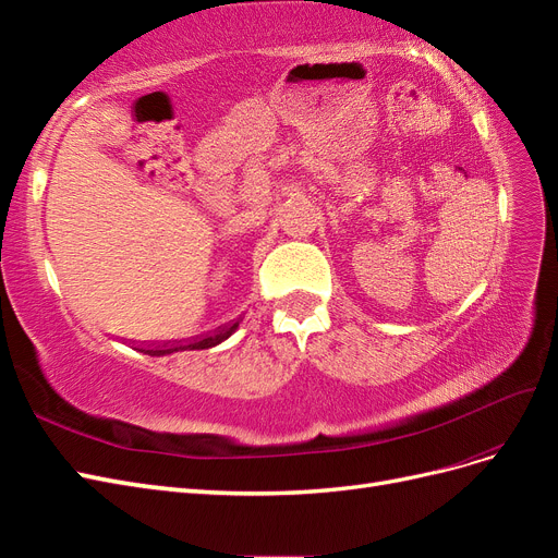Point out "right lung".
<instances>
[{"mask_svg": "<svg viewBox=\"0 0 558 558\" xmlns=\"http://www.w3.org/2000/svg\"><path fill=\"white\" fill-rule=\"evenodd\" d=\"M240 326V318L234 320V324L230 326H223L218 328L209 335H199V337H193V340H185V342H174V344H158V347H146L142 349L144 353H148V356H165V353H174V351H185V349H209V347H216L221 344L223 340H228V337L238 330Z\"/></svg>", "mask_w": 558, "mask_h": 558, "instance_id": "right-lung-1", "label": "right lung"}]
</instances>
